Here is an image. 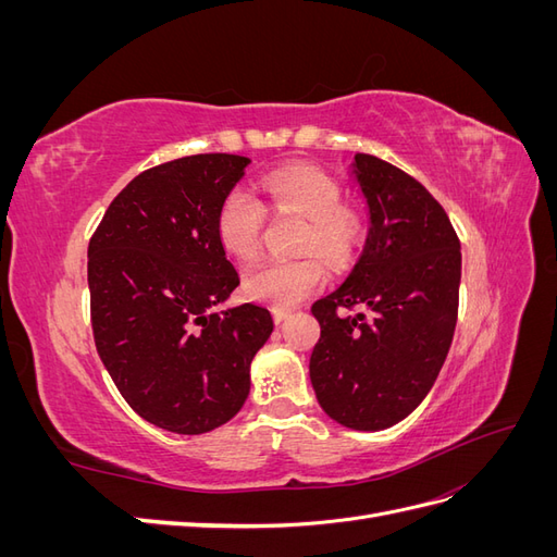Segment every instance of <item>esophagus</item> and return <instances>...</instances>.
<instances>
[{"mask_svg":"<svg viewBox=\"0 0 557 557\" xmlns=\"http://www.w3.org/2000/svg\"><path fill=\"white\" fill-rule=\"evenodd\" d=\"M288 315H290V311L274 309V320H276V323H283V320H288Z\"/></svg>","mask_w":557,"mask_h":557,"instance_id":"obj_1","label":"esophagus"}]
</instances>
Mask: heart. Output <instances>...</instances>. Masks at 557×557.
<instances>
[{"mask_svg": "<svg viewBox=\"0 0 557 557\" xmlns=\"http://www.w3.org/2000/svg\"><path fill=\"white\" fill-rule=\"evenodd\" d=\"M269 205L295 211L309 221L301 248L315 250L332 267H346L360 248L362 221L344 207V188L315 166L295 164L262 181ZM264 225L262 201L246 188H232L215 211V237L230 256L246 260L260 248ZM325 283V264L315 256L295 260H262L244 276V293L274 309H293Z\"/></svg>", "mask_w": 557, "mask_h": 557, "instance_id": "heart-1", "label": "heart"}]
</instances>
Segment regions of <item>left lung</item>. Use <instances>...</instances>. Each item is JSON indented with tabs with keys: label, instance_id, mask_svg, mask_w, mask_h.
<instances>
[{
	"label": "left lung",
	"instance_id": "left-lung-1",
	"mask_svg": "<svg viewBox=\"0 0 557 557\" xmlns=\"http://www.w3.org/2000/svg\"><path fill=\"white\" fill-rule=\"evenodd\" d=\"M352 178L369 211L362 256L348 278L318 299L309 374L336 423L379 432L425 399L448 356L462 256L446 211L413 176L356 153ZM360 306L367 314L346 317Z\"/></svg>",
	"mask_w": 557,
	"mask_h": 557
}]
</instances>
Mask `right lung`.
Segmentation results:
<instances>
[{
  "mask_svg": "<svg viewBox=\"0 0 557 557\" xmlns=\"http://www.w3.org/2000/svg\"><path fill=\"white\" fill-rule=\"evenodd\" d=\"M250 164L205 153L132 178L88 246L92 334L129 407L176 434L239 413L250 362L274 330L258 305L215 313L239 274L215 237V211Z\"/></svg>",
  "mask_w": 557,
  "mask_h": 557,
  "instance_id": "add662e5",
  "label": "right lung"
}]
</instances>
